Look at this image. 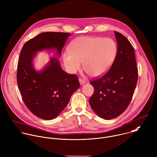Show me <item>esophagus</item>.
<instances>
[{
	"mask_svg": "<svg viewBox=\"0 0 157 157\" xmlns=\"http://www.w3.org/2000/svg\"><path fill=\"white\" fill-rule=\"evenodd\" d=\"M79 83H80L81 85H83L86 83V81L84 80H83L82 79H81V78L79 79Z\"/></svg>",
	"mask_w": 157,
	"mask_h": 157,
	"instance_id": "esophagus-1",
	"label": "esophagus"
}]
</instances>
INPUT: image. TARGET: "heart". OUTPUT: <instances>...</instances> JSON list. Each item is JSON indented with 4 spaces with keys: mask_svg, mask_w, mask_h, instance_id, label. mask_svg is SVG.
<instances>
[{
    "mask_svg": "<svg viewBox=\"0 0 157 157\" xmlns=\"http://www.w3.org/2000/svg\"><path fill=\"white\" fill-rule=\"evenodd\" d=\"M115 41L108 38L80 36L70 43L69 53L63 56V62L67 70L75 73L81 68L92 77L105 74L113 64L117 54Z\"/></svg>",
    "mask_w": 157,
    "mask_h": 157,
    "instance_id": "b5f03b06",
    "label": "heart"
}]
</instances>
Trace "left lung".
I'll list each match as a JSON object with an SVG mask.
<instances>
[{
	"label": "left lung",
	"instance_id": "1",
	"mask_svg": "<svg viewBox=\"0 0 157 157\" xmlns=\"http://www.w3.org/2000/svg\"><path fill=\"white\" fill-rule=\"evenodd\" d=\"M114 33L117 52L114 63L103 77L90 82L94 88L90 105L97 116L105 120L119 116L127 108L138 77L133 46L122 34L116 31Z\"/></svg>",
	"mask_w": 157,
	"mask_h": 157
}]
</instances>
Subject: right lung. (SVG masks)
I'll list each match as a JSON object with an SVG mask.
<instances>
[{
	"label": "right lung",
	"mask_w": 157,
	"mask_h": 157,
	"mask_svg": "<svg viewBox=\"0 0 157 157\" xmlns=\"http://www.w3.org/2000/svg\"><path fill=\"white\" fill-rule=\"evenodd\" d=\"M70 35L64 32H43L27 41L21 51L17 68L18 88L28 109L42 119L57 117L80 85L75 75L62 69L57 58L50 57L40 70L35 68L33 60L37 52L43 50H54L60 57Z\"/></svg>",
	"instance_id": "obj_1"
}]
</instances>
